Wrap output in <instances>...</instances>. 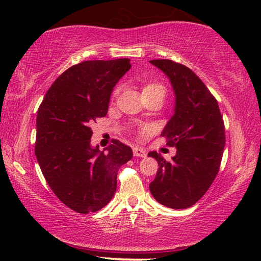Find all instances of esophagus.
Wrapping results in <instances>:
<instances>
[{
	"mask_svg": "<svg viewBox=\"0 0 261 261\" xmlns=\"http://www.w3.org/2000/svg\"><path fill=\"white\" fill-rule=\"evenodd\" d=\"M134 155L138 158H145L146 156V152L140 147H134Z\"/></svg>",
	"mask_w": 261,
	"mask_h": 261,
	"instance_id": "34e87169",
	"label": "esophagus"
}]
</instances>
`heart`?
Masks as SVG:
<instances>
[{
  "mask_svg": "<svg viewBox=\"0 0 261 261\" xmlns=\"http://www.w3.org/2000/svg\"><path fill=\"white\" fill-rule=\"evenodd\" d=\"M153 91H163V92H165V88H163V86L160 85V84H156V83H148L143 87V93H147V92H153ZM118 92H120V87L115 88V91L113 93L114 98L118 94Z\"/></svg>",
  "mask_w": 261,
  "mask_h": 261,
  "instance_id": "b5f03b06",
  "label": "heart"
}]
</instances>
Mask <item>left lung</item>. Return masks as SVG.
I'll return each instance as SVG.
<instances>
[{"label":"left lung","instance_id":"8db88e82","mask_svg":"<svg viewBox=\"0 0 261 261\" xmlns=\"http://www.w3.org/2000/svg\"><path fill=\"white\" fill-rule=\"evenodd\" d=\"M169 78L175 93L174 115L161 136L176 155L166 161L156 152L159 169L149 184L158 202L169 208L183 210L204 196L219 173L226 144L224 123L218 101L192 70L171 60H153Z\"/></svg>","mask_w":261,"mask_h":261}]
</instances>
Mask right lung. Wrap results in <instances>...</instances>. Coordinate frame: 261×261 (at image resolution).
Returning <instances> with one entry per match:
<instances>
[{
  "instance_id": "obj_1",
  "label": "right lung",
  "mask_w": 261,
  "mask_h": 261,
  "mask_svg": "<svg viewBox=\"0 0 261 261\" xmlns=\"http://www.w3.org/2000/svg\"><path fill=\"white\" fill-rule=\"evenodd\" d=\"M130 68L129 59L73 65L53 83L38 109V163L56 197L77 213L98 212L112 200L118 169L132 158L131 147L116 139L103 151L92 146L90 127L107 115L114 86Z\"/></svg>"
}]
</instances>
